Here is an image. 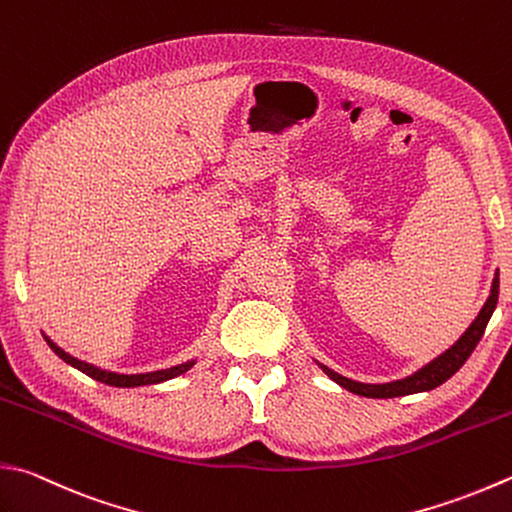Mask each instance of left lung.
I'll use <instances>...</instances> for the list:
<instances>
[{
  "label": "left lung",
  "mask_w": 512,
  "mask_h": 512,
  "mask_svg": "<svg viewBox=\"0 0 512 512\" xmlns=\"http://www.w3.org/2000/svg\"><path fill=\"white\" fill-rule=\"evenodd\" d=\"M497 296H499V276H495L493 281V292H490L488 301L484 305V310L479 312L477 321L468 327V332L461 336V339L450 347L448 352H443L439 359L432 361L426 368L419 370L417 374L408 376L403 381H394V383H381V385H370V383H359L352 379H345V376L332 372L330 368L323 370L325 374L334 379L339 385H343L345 390H350L354 394H361V397H370V399H392V397H403V394H414V392H426L437 388L443 381H448L452 374H455L461 365L468 361V356L475 350L477 343L481 341V336L486 332V325L490 321V316L495 312L497 305Z\"/></svg>",
  "instance_id": "8db88e82"
}]
</instances>
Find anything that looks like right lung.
Instances as JSON below:
<instances>
[{
	"label": "right lung",
	"instance_id": "obj_1",
	"mask_svg": "<svg viewBox=\"0 0 512 512\" xmlns=\"http://www.w3.org/2000/svg\"><path fill=\"white\" fill-rule=\"evenodd\" d=\"M46 343L51 345V350L60 356V359L64 363L73 365V368H77L80 372H84L86 376H91V379L100 381V383H106V385H115V388H136V385H151V383H162V381H169L173 379V376H178L182 372H187L191 365V361L182 363V365H176V368H169V370H158V372H147V374H115V372H106V370H100L95 368V365H89L84 363L80 359H75V356L66 354L62 347H57L51 339H46Z\"/></svg>",
	"mask_w": 512,
	"mask_h": 512
}]
</instances>
